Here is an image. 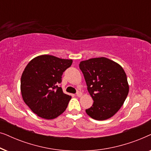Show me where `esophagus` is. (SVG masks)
I'll use <instances>...</instances> for the list:
<instances>
[{
    "label": "esophagus",
    "mask_w": 151,
    "mask_h": 151,
    "mask_svg": "<svg viewBox=\"0 0 151 151\" xmlns=\"http://www.w3.org/2000/svg\"><path fill=\"white\" fill-rule=\"evenodd\" d=\"M82 95V93L80 91H78L77 93H76V96H77L78 97H81Z\"/></svg>",
    "instance_id": "34e87169"
}]
</instances>
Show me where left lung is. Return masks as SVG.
Here are the masks:
<instances>
[{
  "mask_svg": "<svg viewBox=\"0 0 151 151\" xmlns=\"http://www.w3.org/2000/svg\"><path fill=\"white\" fill-rule=\"evenodd\" d=\"M87 90L93 104L86 113L96 120L113 116L122 106L129 93V86L123 68L104 57L80 62Z\"/></svg>",
  "mask_w": 151,
  "mask_h": 151,
  "instance_id": "obj_1",
  "label": "left lung"
}]
</instances>
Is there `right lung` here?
<instances>
[{"label": "right lung", "instance_id": "1", "mask_svg": "<svg viewBox=\"0 0 151 151\" xmlns=\"http://www.w3.org/2000/svg\"><path fill=\"white\" fill-rule=\"evenodd\" d=\"M72 63V60L42 55L26 66L20 79V91L24 103L38 116L52 119L66 110L71 96L64 93L59 84L63 72Z\"/></svg>", "mask_w": 151, "mask_h": 151}]
</instances>
